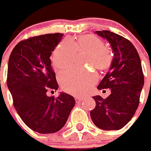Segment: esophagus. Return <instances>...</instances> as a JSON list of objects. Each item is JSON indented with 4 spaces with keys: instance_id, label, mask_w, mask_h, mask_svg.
<instances>
[{
    "instance_id": "obj_1",
    "label": "esophagus",
    "mask_w": 151,
    "mask_h": 151,
    "mask_svg": "<svg viewBox=\"0 0 151 151\" xmlns=\"http://www.w3.org/2000/svg\"><path fill=\"white\" fill-rule=\"evenodd\" d=\"M75 100L76 104H79V103H81L83 101V98H81V97H76V98H75Z\"/></svg>"
}]
</instances>
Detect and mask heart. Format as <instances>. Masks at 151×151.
I'll use <instances>...</instances> for the list:
<instances>
[{
    "mask_svg": "<svg viewBox=\"0 0 151 151\" xmlns=\"http://www.w3.org/2000/svg\"><path fill=\"white\" fill-rule=\"evenodd\" d=\"M83 52L87 53L85 58L86 63L92 64L99 69H105L111 64V50L104 46L101 39L94 35L82 36L77 40H62L53 50L52 63L58 69L68 68L74 62L77 53ZM98 79L96 73L83 68L64 71L59 75L62 89L75 95H83L87 92Z\"/></svg>",
    "mask_w": 151,
    "mask_h": 151,
    "instance_id": "heart-1",
    "label": "heart"
}]
</instances>
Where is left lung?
<instances>
[{
  "instance_id": "obj_1",
  "label": "left lung",
  "mask_w": 151,
  "mask_h": 151,
  "mask_svg": "<svg viewBox=\"0 0 151 151\" xmlns=\"http://www.w3.org/2000/svg\"><path fill=\"white\" fill-rule=\"evenodd\" d=\"M111 45L114 53L109 71L98 86V89H110L106 99L92 97L96 103L90 111L92 122L106 131L120 130L135 114L139 104L144 75L137 49L128 40L109 31H95Z\"/></svg>"
}]
</instances>
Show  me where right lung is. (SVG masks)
Instances as JSON below:
<instances>
[{
    "instance_id": "right-lung-1",
    "label": "right lung",
    "mask_w": 151,
    "mask_h": 151,
    "mask_svg": "<svg viewBox=\"0 0 151 151\" xmlns=\"http://www.w3.org/2000/svg\"><path fill=\"white\" fill-rule=\"evenodd\" d=\"M63 34H47L20 42L12 51L8 64L7 86L13 104L25 124L40 134L59 131L75 106L73 96L60 92L47 96L59 88L50 56Z\"/></svg>"
}]
</instances>
